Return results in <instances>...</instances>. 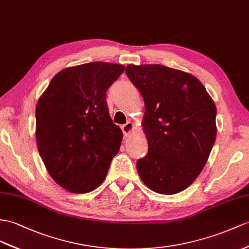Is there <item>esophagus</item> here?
<instances>
[{"label":"esophagus","instance_id":"obj_1","mask_svg":"<svg viewBox=\"0 0 249 249\" xmlns=\"http://www.w3.org/2000/svg\"><path fill=\"white\" fill-rule=\"evenodd\" d=\"M134 129V124L132 123H126L125 124H124L121 126V130H123L124 136H129L131 134V132Z\"/></svg>","mask_w":249,"mask_h":249}]
</instances>
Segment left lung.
Segmentation results:
<instances>
[{"label": "left lung", "mask_w": 249, "mask_h": 249, "mask_svg": "<svg viewBox=\"0 0 249 249\" xmlns=\"http://www.w3.org/2000/svg\"><path fill=\"white\" fill-rule=\"evenodd\" d=\"M126 76L144 100L148 154L136 162L145 186L160 195L185 190L202 172L216 137V107L191 74L160 64H130Z\"/></svg>", "instance_id": "8db88e82"}]
</instances>
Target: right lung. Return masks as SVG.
Returning a JSON list of instances; mask_svg holds the SVG:
<instances>
[{
    "mask_svg": "<svg viewBox=\"0 0 249 249\" xmlns=\"http://www.w3.org/2000/svg\"><path fill=\"white\" fill-rule=\"evenodd\" d=\"M124 66L90 62L54 76L36 107V139L47 172L74 193L96 189L118 153L123 132L108 114L107 90Z\"/></svg>",
    "mask_w": 249,
    "mask_h": 249,
    "instance_id": "obj_1",
    "label": "right lung"
}]
</instances>
